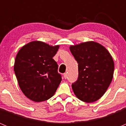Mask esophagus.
<instances>
[{
	"label": "esophagus",
	"mask_w": 126,
	"mask_h": 126,
	"mask_svg": "<svg viewBox=\"0 0 126 126\" xmlns=\"http://www.w3.org/2000/svg\"><path fill=\"white\" fill-rule=\"evenodd\" d=\"M63 77H64V79H66L67 77H68V75H67V73L63 74Z\"/></svg>",
	"instance_id": "34e87169"
}]
</instances>
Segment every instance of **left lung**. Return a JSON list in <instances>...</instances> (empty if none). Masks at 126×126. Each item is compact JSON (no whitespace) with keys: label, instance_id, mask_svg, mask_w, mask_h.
Segmentation results:
<instances>
[{"label":"left lung","instance_id":"1","mask_svg":"<svg viewBox=\"0 0 126 126\" xmlns=\"http://www.w3.org/2000/svg\"><path fill=\"white\" fill-rule=\"evenodd\" d=\"M69 49L78 63V79L72 84L74 93L83 102H95L104 94L112 80V57L103 46L94 41L71 46Z\"/></svg>","mask_w":126,"mask_h":126}]
</instances>
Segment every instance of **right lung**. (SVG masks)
Here are the masks:
<instances>
[{
    "label": "right lung",
    "mask_w": 126,
    "mask_h": 126,
    "mask_svg": "<svg viewBox=\"0 0 126 126\" xmlns=\"http://www.w3.org/2000/svg\"><path fill=\"white\" fill-rule=\"evenodd\" d=\"M59 46H52L38 41L24 46L15 58L14 71L22 93L35 102L54 96L61 81L58 64L53 59Z\"/></svg>",
    "instance_id": "right-lung-1"
}]
</instances>
